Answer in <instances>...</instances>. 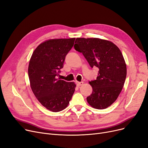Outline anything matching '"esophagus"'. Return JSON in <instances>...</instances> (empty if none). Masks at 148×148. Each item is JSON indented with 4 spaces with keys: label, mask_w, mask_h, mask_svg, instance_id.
Listing matches in <instances>:
<instances>
[{
    "label": "esophagus",
    "mask_w": 148,
    "mask_h": 148,
    "mask_svg": "<svg viewBox=\"0 0 148 148\" xmlns=\"http://www.w3.org/2000/svg\"><path fill=\"white\" fill-rule=\"evenodd\" d=\"M76 85H77L78 87H79V86H82V84H83V82H82V81H81V82L76 81Z\"/></svg>",
    "instance_id": "34e87169"
}]
</instances>
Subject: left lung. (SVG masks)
Returning <instances> with one entry per match:
<instances>
[{
  "instance_id": "obj_1",
  "label": "left lung",
  "mask_w": 148,
  "mask_h": 148,
  "mask_svg": "<svg viewBox=\"0 0 148 148\" xmlns=\"http://www.w3.org/2000/svg\"><path fill=\"white\" fill-rule=\"evenodd\" d=\"M75 49L84 55L90 66L99 71L89 81L93 91L87 101L92 108L104 109L114 103L126 78V65L120 50L110 41L98 38H76Z\"/></svg>"
}]
</instances>
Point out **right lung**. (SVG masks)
<instances>
[{
    "label": "right lung",
    "mask_w": 148,
    "mask_h": 148,
    "mask_svg": "<svg viewBox=\"0 0 148 148\" xmlns=\"http://www.w3.org/2000/svg\"><path fill=\"white\" fill-rule=\"evenodd\" d=\"M75 40H47L34 50L29 62L28 72L32 90L40 103L53 112L67 107L75 90L74 82L58 78Z\"/></svg>",
    "instance_id": "obj_1"
}]
</instances>
